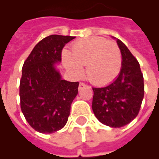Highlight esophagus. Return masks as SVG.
I'll return each instance as SVG.
<instances>
[{
  "label": "esophagus",
  "instance_id": "34e87169",
  "mask_svg": "<svg viewBox=\"0 0 159 159\" xmlns=\"http://www.w3.org/2000/svg\"><path fill=\"white\" fill-rule=\"evenodd\" d=\"M85 87H88V86H87V84L83 83V82H80L79 87H78V89L82 90V89H83V88H85Z\"/></svg>",
  "mask_w": 159,
  "mask_h": 159
}]
</instances>
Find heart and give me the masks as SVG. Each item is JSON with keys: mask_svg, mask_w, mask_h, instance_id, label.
Masks as SVG:
<instances>
[{"mask_svg": "<svg viewBox=\"0 0 159 159\" xmlns=\"http://www.w3.org/2000/svg\"><path fill=\"white\" fill-rule=\"evenodd\" d=\"M62 62L74 77H82V66H87V76L95 85H106L116 79L120 72L122 57L114 41L102 37H89L72 43V53L63 50Z\"/></svg>", "mask_w": 159, "mask_h": 159, "instance_id": "obj_1", "label": "heart"}]
</instances>
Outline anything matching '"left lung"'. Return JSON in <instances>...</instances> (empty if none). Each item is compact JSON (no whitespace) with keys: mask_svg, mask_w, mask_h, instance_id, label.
I'll list each match as a JSON object with an SVG mask.
<instances>
[{"mask_svg":"<svg viewBox=\"0 0 159 159\" xmlns=\"http://www.w3.org/2000/svg\"><path fill=\"white\" fill-rule=\"evenodd\" d=\"M122 67L115 81L104 87H92V111L101 123L112 128L128 125L138 116L144 94L139 63L125 44L116 39Z\"/></svg>","mask_w":159,"mask_h":159,"instance_id":"1","label":"left lung"}]
</instances>
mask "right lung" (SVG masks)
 Segmentation results:
<instances>
[{"instance_id":"obj_1","label":"right lung","mask_w":159,"mask_h":159,"mask_svg":"<svg viewBox=\"0 0 159 159\" xmlns=\"http://www.w3.org/2000/svg\"><path fill=\"white\" fill-rule=\"evenodd\" d=\"M75 37L52 34L39 41L26 58L20 83V108L36 131L52 134L64 127L79 82L62 80L54 65Z\"/></svg>"}]
</instances>
